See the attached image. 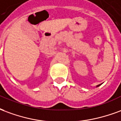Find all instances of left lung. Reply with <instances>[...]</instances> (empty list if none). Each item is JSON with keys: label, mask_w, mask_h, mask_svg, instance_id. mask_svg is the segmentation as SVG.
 <instances>
[{"label": "left lung", "mask_w": 121, "mask_h": 121, "mask_svg": "<svg viewBox=\"0 0 121 121\" xmlns=\"http://www.w3.org/2000/svg\"><path fill=\"white\" fill-rule=\"evenodd\" d=\"M100 84H99V85H97V87H98V86H100Z\"/></svg>", "instance_id": "1"}]
</instances>
